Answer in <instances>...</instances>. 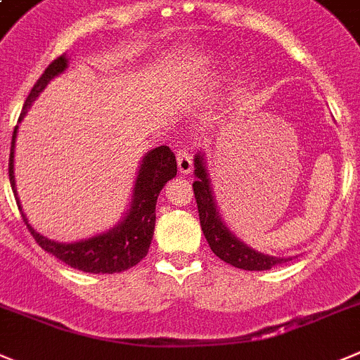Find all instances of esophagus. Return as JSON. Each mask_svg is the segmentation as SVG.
Here are the masks:
<instances>
[{
    "instance_id": "obj_1",
    "label": "esophagus",
    "mask_w": 360,
    "mask_h": 360,
    "mask_svg": "<svg viewBox=\"0 0 360 360\" xmlns=\"http://www.w3.org/2000/svg\"><path fill=\"white\" fill-rule=\"evenodd\" d=\"M176 162H178V171L184 174H189L193 171V157H191L189 151L182 150L176 153Z\"/></svg>"
}]
</instances>
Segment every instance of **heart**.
Listing matches in <instances>:
<instances>
[{"label":"heart","instance_id":"b5f03b06","mask_svg":"<svg viewBox=\"0 0 360 360\" xmlns=\"http://www.w3.org/2000/svg\"><path fill=\"white\" fill-rule=\"evenodd\" d=\"M191 60H193V64L196 65H205L210 62V57L207 55V53H196L194 57H191Z\"/></svg>","mask_w":360,"mask_h":360}]
</instances>
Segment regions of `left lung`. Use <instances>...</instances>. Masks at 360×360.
Listing matches in <instances>:
<instances>
[{"label":"left lung","mask_w":360,"mask_h":360,"mask_svg":"<svg viewBox=\"0 0 360 360\" xmlns=\"http://www.w3.org/2000/svg\"><path fill=\"white\" fill-rule=\"evenodd\" d=\"M194 176H196V182L193 184V189L198 203V214H200V225H202L203 236L210 250L221 260L246 271H266L273 266L291 260V257L285 259V257H273L257 252L229 229L217 209L216 196L210 186L209 169H207V155L203 151H198L194 155Z\"/></svg>","instance_id":"obj_1"}]
</instances>
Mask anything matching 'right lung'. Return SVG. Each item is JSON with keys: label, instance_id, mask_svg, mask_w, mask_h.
<instances>
[{"label": "right lung", "instance_id": "1", "mask_svg": "<svg viewBox=\"0 0 360 360\" xmlns=\"http://www.w3.org/2000/svg\"><path fill=\"white\" fill-rule=\"evenodd\" d=\"M69 58L64 55L53 60L42 72L34 89L30 91L28 98L25 101L19 123L25 120L28 108L34 105L39 94L46 89V85L55 77L62 75L68 69ZM18 128H14L12 135V148H10L8 160V178L10 186L14 191V196L18 200V207L21 209V216L25 219L26 226L32 232L34 239L37 240L44 252L51 253L58 260L65 262L75 269H80L85 273H121L124 269H130L131 266L139 264L146 257L150 250L151 239H153L155 230V207H157V198L160 191L164 189L171 178L176 176V158L174 153L167 146H158L144 153L141 160L139 171L135 176L134 191H131V200L127 212L123 214L117 223L112 229L96 236L85 237L72 243H58L39 233L34 226L28 223V217L22 212L21 202L18 198V187H15L14 174V151H15V137H18Z\"/></svg>", "mask_w": 360, "mask_h": 360}]
</instances>
